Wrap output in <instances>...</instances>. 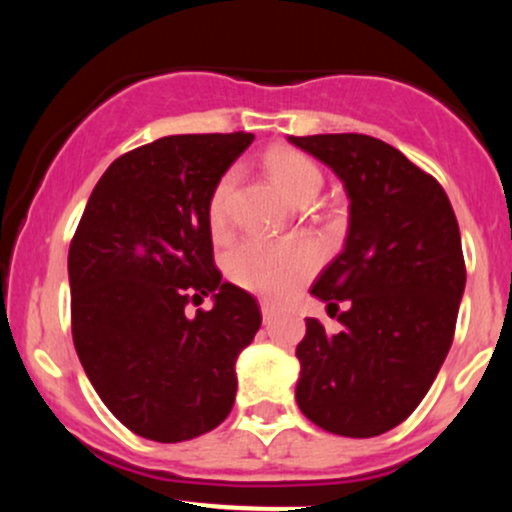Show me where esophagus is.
<instances>
[{"mask_svg": "<svg viewBox=\"0 0 512 512\" xmlns=\"http://www.w3.org/2000/svg\"><path fill=\"white\" fill-rule=\"evenodd\" d=\"M262 320L264 325H272L274 322V308L267 301H262Z\"/></svg>", "mask_w": 512, "mask_h": 512, "instance_id": "1", "label": "esophagus"}]
</instances>
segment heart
Wrapping results in <instances>:
<instances>
[{"instance_id": "obj_1", "label": "heart", "mask_w": 512, "mask_h": 512, "mask_svg": "<svg viewBox=\"0 0 512 512\" xmlns=\"http://www.w3.org/2000/svg\"><path fill=\"white\" fill-rule=\"evenodd\" d=\"M267 173L281 187L286 197L296 204H308L322 187L320 168L308 156L293 149H274L264 158ZM238 173L226 170L214 185L207 204V221L214 236L226 233L231 219V199L236 190ZM317 252L313 245L269 243L262 238H248L236 245L228 255V274L238 286L264 298L281 301L315 272Z\"/></svg>"}]
</instances>
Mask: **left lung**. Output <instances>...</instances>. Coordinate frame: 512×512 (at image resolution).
Returning a JSON list of instances; mask_svg holds the SVG:
<instances>
[{"mask_svg":"<svg viewBox=\"0 0 512 512\" xmlns=\"http://www.w3.org/2000/svg\"><path fill=\"white\" fill-rule=\"evenodd\" d=\"M289 142L332 168L349 197L344 250L310 289L327 313L346 301L344 330L305 317L296 402L337 436H380L419 407L450 351L467 281L460 226L438 180L395 146L368 134Z\"/></svg>","mask_w":512,"mask_h":512,"instance_id":"8db88e82","label":"left lung"}]
</instances>
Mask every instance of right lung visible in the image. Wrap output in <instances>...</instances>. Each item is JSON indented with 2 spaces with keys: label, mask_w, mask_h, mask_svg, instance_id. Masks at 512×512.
Returning <instances> with one entry per match:
<instances>
[{
  "label": "right lung",
  "mask_w": 512,
  "mask_h": 512,
  "mask_svg": "<svg viewBox=\"0 0 512 512\" xmlns=\"http://www.w3.org/2000/svg\"><path fill=\"white\" fill-rule=\"evenodd\" d=\"M252 134H173L110 163L69 248L72 337L88 380L137 436L180 443L221 424L262 325L221 281L207 204ZM215 305L190 318V297Z\"/></svg>",
  "instance_id": "obj_1"
}]
</instances>
